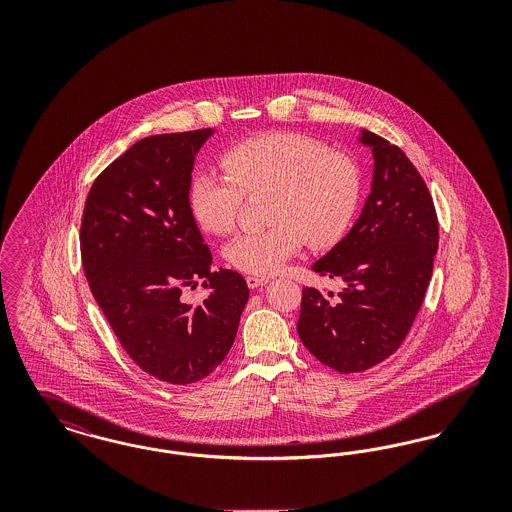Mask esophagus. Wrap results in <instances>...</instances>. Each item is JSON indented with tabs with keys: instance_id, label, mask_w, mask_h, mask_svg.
Here are the masks:
<instances>
[{
	"instance_id": "34e87169",
	"label": "esophagus",
	"mask_w": 512,
	"mask_h": 512,
	"mask_svg": "<svg viewBox=\"0 0 512 512\" xmlns=\"http://www.w3.org/2000/svg\"><path fill=\"white\" fill-rule=\"evenodd\" d=\"M245 282H247L249 290H259V288L268 284V278H265V276H247Z\"/></svg>"
}]
</instances>
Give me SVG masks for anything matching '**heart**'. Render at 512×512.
Returning <instances> with one entry per match:
<instances>
[{
    "label": "heart",
    "mask_w": 512,
    "mask_h": 512,
    "mask_svg": "<svg viewBox=\"0 0 512 512\" xmlns=\"http://www.w3.org/2000/svg\"><path fill=\"white\" fill-rule=\"evenodd\" d=\"M226 176L197 172L188 203L197 224L228 234L238 222L242 195L267 192V222L224 249L226 261L247 274L267 276L303 245L334 244L355 213L361 172L355 161L313 138L272 132L228 147L220 155Z\"/></svg>",
    "instance_id": "1"
}]
</instances>
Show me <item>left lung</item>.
I'll use <instances>...</instances> for the list:
<instances>
[{"mask_svg": "<svg viewBox=\"0 0 512 512\" xmlns=\"http://www.w3.org/2000/svg\"><path fill=\"white\" fill-rule=\"evenodd\" d=\"M359 142L374 157L370 194L347 236L313 265L343 288L338 295L303 288L297 320L303 345L343 374L399 349L424 301L439 240L432 195L409 157L368 130Z\"/></svg>", "mask_w": 512, "mask_h": 512, "instance_id": "1", "label": "left lung"}]
</instances>
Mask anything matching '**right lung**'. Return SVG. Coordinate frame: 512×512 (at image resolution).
<instances>
[{"label": "right lung", "instance_id": "right-lung-1", "mask_svg": "<svg viewBox=\"0 0 512 512\" xmlns=\"http://www.w3.org/2000/svg\"><path fill=\"white\" fill-rule=\"evenodd\" d=\"M213 128L136 142L99 174L86 197L80 253L99 309L128 357L169 384H194L228 355L249 290L236 270H211L188 188ZM199 279L212 290L181 301Z\"/></svg>", "mask_w": 512, "mask_h": 512}]
</instances>
